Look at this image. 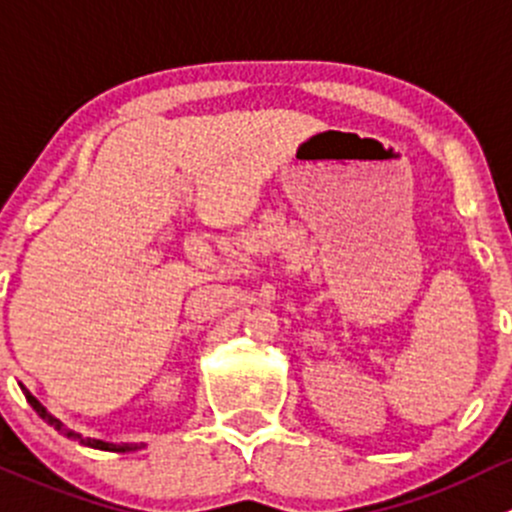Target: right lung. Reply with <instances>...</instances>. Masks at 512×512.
Masks as SVG:
<instances>
[{
    "mask_svg": "<svg viewBox=\"0 0 512 512\" xmlns=\"http://www.w3.org/2000/svg\"><path fill=\"white\" fill-rule=\"evenodd\" d=\"M19 387H21V392H24L26 402H29L31 407H34V412L39 414L41 419L46 421V424H51V426H54L56 431H61L63 436H68V439L78 441V444H83V446H91V449H100V451H118V453H128V451H138V449H142V444H140V446H138V444H108V441L91 439V436H83V434H76V431H73V429H66V426H63V421L56 419V416L51 414V412H46L44 404H41L39 399H36L34 394H31L29 389L24 387V384H19Z\"/></svg>",
    "mask_w": 512,
    "mask_h": 512,
    "instance_id": "obj_1",
    "label": "right lung"
}]
</instances>
